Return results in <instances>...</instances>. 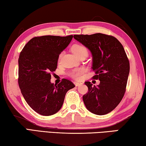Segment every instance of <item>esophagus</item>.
<instances>
[{
    "instance_id": "obj_1",
    "label": "esophagus",
    "mask_w": 146,
    "mask_h": 146,
    "mask_svg": "<svg viewBox=\"0 0 146 146\" xmlns=\"http://www.w3.org/2000/svg\"><path fill=\"white\" fill-rule=\"evenodd\" d=\"M74 84H75V85L76 86H79V85H80V84H81L80 82H74Z\"/></svg>"
}]
</instances>
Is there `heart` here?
<instances>
[{"label":"heart","instance_id":"1","mask_svg":"<svg viewBox=\"0 0 146 146\" xmlns=\"http://www.w3.org/2000/svg\"><path fill=\"white\" fill-rule=\"evenodd\" d=\"M71 51L73 52L74 54H75L77 57H79L81 55L85 54L87 56L88 54V49L86 48V46L84 45L80 44H73L71 47ZM63 56V53H61L59 56V61L61 60ZM84 73V69L82 68L76 69L73 70L72 72L70 73L71 77L73 78L75 80H80L82 77V75Z\"/></svg>","mask_w":146,"mask_h":146}]
</instances>
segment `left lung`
<instances>
[{"instance_id": "obj_1", "label": "left lung", "mask_w": 146, "mask_h": 146, "mask_svg": "<svg viewBox=\"0 0 146 146\" xmlns=\"http://www.w3.org/2000/svg\"><path fill=\"white\" fill-rule=\"evenodd\" d=\"M74 38L90 50L93 58L92 79L100 81L84 84L88 92L82 96L87 110L98 115L108 114L119 105L126 92L130 64L121 43L113 36L102 33L75 35Z\"/></svg>"}]
</instances>
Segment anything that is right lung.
Returning a JSON list of instances; mask_svg holds the SVG:
<instances>
[{
	"label": "right lung",
	"mask_w": 146,
	"mask_h": 146,
	"mask_svg": "<svg viewBox=\"0 0 146 146\" xmlns=\"http://www.w3.org/2000/svg\"><path fill=\"white\" fill-rule=\"evenodd\" d=\"M72 38L73 35L35 36L19 54L18 84L21 92L28 105L44 116L56 113L64 104L67 91L75 87L66 79L58 85L50 82L59 54Z\"/></svg>",
	"instance_id": "right-lung-1"
}]
</instances>
